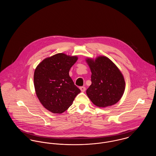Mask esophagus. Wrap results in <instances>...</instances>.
Here are the masks:
<instances>
[{"mask_svg":"<svg viewBox=\"0 0 156 156\" xmlns=\"http://www.w3.org/2000/svg\"><path fill=\"white\" fill-rule=\"evenodd\" d=\"M80 89L81 90L82 92H85L86 88L85 87H80Z\"/></svg>","mask_w":156,"mask_h":156,"instance_id":"1","label":"esophagus"}]
</instances>
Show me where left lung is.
<instances>
[{
	"label": "left lung",
	"mask_w": 156,
	"mask_h": 156,
	"mask_svg": "<svg viewBox=\"0 0 156 156\" xmlns=\"http://www.w3.org/2000/svg\"><path fill=\"white\" fill-rule=\"evenodd\" d=\"M91 74V85L87 94L97 106L105 108L116 104L125 89L124 77L109 58L99 56L94 61L87 59Z\"/></svg>",
	"instance_id": "left-lung-1"
}]
</instances>
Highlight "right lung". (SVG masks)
I'll return each mask as SVG.
<instances>
[{
	"mask_svg": "<svg viewBox=\"0 0 156 156\" xmlns=\"http://www.w3.org/2000/svg\"><path fill=\"white\" fill-rule=\"evenodd\" d=\"M77 60V56L58 53L45 59L36 68L34 76L36 94L48 111L53 113L66 111L80 92L69 76Z\"/></svg>",
	"mask_w": 156,
	"mask_h": 156,
	"instance_id": "add662e5",
	"label": "right lung"
}]
</instances>
